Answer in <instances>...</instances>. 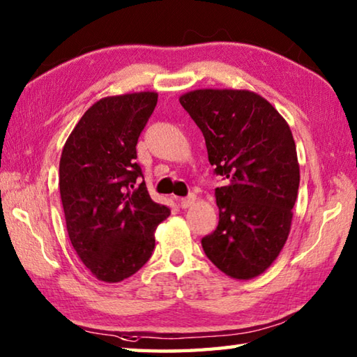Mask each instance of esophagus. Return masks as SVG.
Segmentation results:
<instances>
[{"instance_id":"1","label":"esophagus","mask_w":357,"mask_h":357,"mask_svg":"<svg viewBox=\"0 0 357 357\" xmlns=\"http://www.w3.org/2000/svg\"><path fill=\"white\" fill-rule=\"evenodd\" d=\"M195 200H197L195 195H189V197H185V198H179V206L183 208V209H187V208H190L193 203H195Z\"/></svg>"}]
</instances>
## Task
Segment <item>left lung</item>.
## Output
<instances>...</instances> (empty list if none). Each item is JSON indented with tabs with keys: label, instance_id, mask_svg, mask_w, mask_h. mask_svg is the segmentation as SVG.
Masks as SVG:
<instances>
[{
	"label": "left lung",
	"instance_id": "obj_1",
	"mask_svg": "<svg viewBox=\"0 0 357 357\" xmlns=\"http://www.w3.org/2000/svg\"><path fill=\"white\" fill-rule=\"evenodd\" d=\"M206 142L219 225L202 239L206 257L231 279L263 274L285 245L299 189L291 129L273 104L249 89L203 88L179 98Z\"/></svg>",
	"mask_w": 357,
	"mask_h": 357
}]
</instances>
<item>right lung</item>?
Returning a JSON list of instances; mask_svg holds the SVG:
<instances>
[{"instance_id": "add662e5", "label": "right lung", "mask_w": 357, "mask_h": 357, "mask_svg": "<svg viewBox=\"0 0 357 357\" xmlns=\"http://www.w3.org/2000/svg\"><path fill=\"white\" fill-rule=\"evenodd\" d=\"M157 93L108 96L84 112L59 159V193L69 239L98 280L134 275L154 250V231L170 209L137 185V142Z\"/></svg>"}]
</instances>
